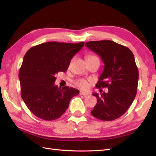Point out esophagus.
<instances>
[{"mask_svg": "<svg viewBox=\"0 0 156 156\" xmlns=\"http://www.w3.org/2000/svg\"><path fill=\"white\" fill-rule=\"evenodd\" d=\"M80 95L83 96V97H87V96L88 95V92H84L83 91H80Z\"/></svg>", "mask_w": 156, "mask_h": 156, "instance_id": "obj_1", "label": "esophagus"}]
</instances>
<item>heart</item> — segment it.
<instances>
[{
	"label": "heart",
	"instance_id": "b5f03b06",
	"mask_svg": "<svg viewBox=\"0 0 156 156\" xmlns=\"http://www.w3.org/2000/svg\"><path fill=\"white\" fill-rule=\"evenodd\" d=\"M97 58L94 55H88L87 57V59L88 60V59H90L92 58ZM75 84L77 86L78 88H80L82 90H87L89 88V86H90V84H89V82L85 79H78V80H76L75 82Z\"/></svg>",
	"mask_w": 156,
	"mask_h": 156
}]
</instances>
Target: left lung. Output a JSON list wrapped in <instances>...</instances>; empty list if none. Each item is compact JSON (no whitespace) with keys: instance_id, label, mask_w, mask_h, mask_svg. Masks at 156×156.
Segmentation results:
<instances>
[{"instance_id":"8db88e82","label":"left lung","mask_w":156,"mask_h":156,"mask_svg":"<svg viewBox=\"0 0 156 156\" xmlns=\"http://www.w3.org/2000/svg\"><path fill=\"white\" fill-rule=\"evenodd\" d=\"M85 46L100 56L105 64L97 87L108 90L92 94L97 103L91 113L102 121L115 120L128 110L137 93L139 72L133 54L110 40L89 41Z\"/></svg>"}]
</instances>
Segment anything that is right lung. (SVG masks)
Masks as SVG:
<instances>
[{"instance_id": "add662e5", "label": "right lung", "mask_w": 156, "mask_h": 156, "mask_svg": "<svg viewBox=\"0 0 156 156\" xmlns=\"http://www.w3.org/2000/svg\"><path fill=\"white\" fill-rule=\"evenodd\" d=\"M84 45L46 42L32 47L23 58L19 78L21 97L33 114L45 121L57 119L64 113L79 90L58 88L55 75L67 70L72 58Z\"/></svg>"}]
</instances>
